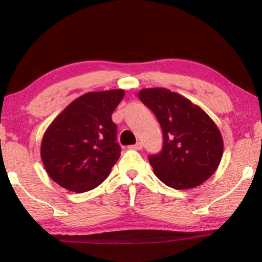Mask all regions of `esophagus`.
<instances>
[{"mask_svg": "<svg viewBox=\"0 0 262 262\" xmlns=\"http://www.w3.org/2000/svg\"><path fill=\"white\" fill-rule=\"evenodd\" d=\"M129 148L137 149V151H140V149H142V144H141V142H137V144H135V145L129 146Z\"/></svg>", "mask_w": 262, "mask_h": 262, "instance_id": "esophagus-1", "label": "esophagus"}]
</instances>
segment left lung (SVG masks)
<instances>
[{"label": "left lung", "mask_w": 262, "mask_h": 262, "mask_svg": "<svg viewBox=\"0 0 262 262\" xmlns=\"http://www.w3.org/2000/svg\"><path fill=\"white\" fill-rule=\"evenodd\" d=\"M139 98L163 130L162 151L148 156L155 175L175 189H189L210 179L224 147L212 118L189 99L163 87L141 90Z\"/></svg>", "instance_id": "1"}]
</instances>
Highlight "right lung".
Instances as JSON below:
<instances>
[{
    "mask_svg": "<svg viewBox=\"0 0 262 262\" xmlns=\"http://www.w3.org/2000/svg\"><path fill=\"white\" fill-rule=\"evenodd\" d=\"M123 90L89 92L72 102L45 132L40 157L48 175L66 189L85 193L99 186L121 156L111 115Z\"/></svg>",
    "mask_w": 262,
    "mask_h": 262,
    "instance_id": "right-lung-1",
    "label": "right lung"
}]
</instances>
